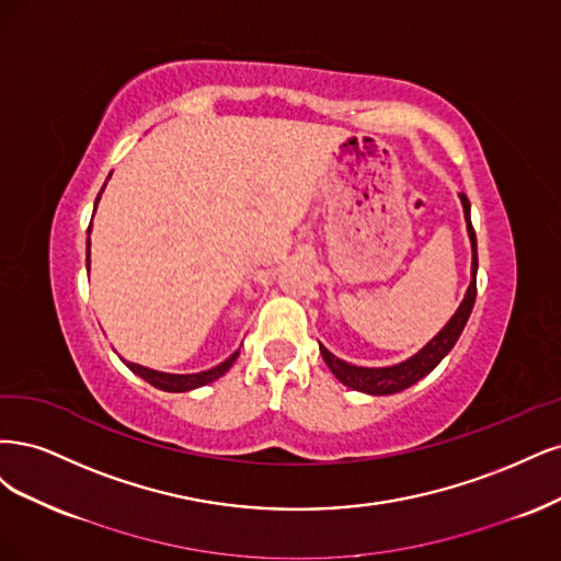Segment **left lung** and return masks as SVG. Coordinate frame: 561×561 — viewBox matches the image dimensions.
I'll list each match as a JSON object with an SVG mask.
<instances>
[{
    "label": "left lung",
    "instance_id": "obj_1",
    "mask_svg": "<svg viewBox=\"0 0 561 561\" xmlns=\"http://www.w3.org/2000/svg\"><path fill=\"white\" fill-rule=\"evenodd\" d=\"M461 205H463L468 238H471V244H473V282H471V286H468L466 298L459 305L457 314L447 321V327L436 337H433L422 352H417L412 358L403 360V364H399V366H391V368L352 366V364H347V360H340L337 356H333L323 345H319V352H321L323 360H327V366L331 368V373L340 379L342 385H347L356 391L373 393V396H387V393L403 391V389L412 387L414 382H420V379L424 375H428L433 368H436L440 360L447 356V352L455 347V342L459 340L468 317H471V312H473L476 294H478V284H476L478 242H476V230H473V224H471V203H468V197L463 193H461Z\"/></svg>",
    "mask_w": 561,
    "mask_h": 561
}]
</instances>
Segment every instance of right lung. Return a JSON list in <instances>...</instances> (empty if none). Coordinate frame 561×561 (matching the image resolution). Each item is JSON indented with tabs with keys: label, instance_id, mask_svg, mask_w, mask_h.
Instances as JSON below:
<instances>
[{
	"label": "right lung",
	"instance_id": "add662e5",
	"mask_svg": "<svg viewBox=\"0 0 561 561\" xmlns=\"http://www.w3.org/2000/svg\"><path fill=\"white\" fill-rule=\"evenodd\" d=\"M104 188V186H102ZM102 193V191H100ZM98 201H100V195H98ZM98 201H95V205H98ZM88 232H90V228H88ZM90 238H88V244H85V267H88V263H90V259H88V254H90ZM234 358H238V352H234L230 358H226L224 364H219L216 368H211V370H205V373H195V375H170V373H160V370H151V368H144V366H137V364H128V368L133 370V373H137L141 379H147L149 385H153L156 389H162V391H191V389H197V387H205V385H209V382H214L216 377H221L232 364H234Z\"/></svg>",
	"mask_w": 561,
	"mask_h": 561
}]
</instances>
